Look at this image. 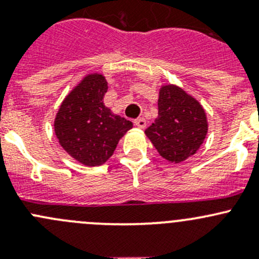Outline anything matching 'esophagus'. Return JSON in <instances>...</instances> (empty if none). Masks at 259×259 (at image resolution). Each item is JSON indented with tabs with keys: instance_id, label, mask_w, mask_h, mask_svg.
I'll return each instance as SVG.
<instances>
[{
	"instance_id": "1",
	"label": "esophagus",
	"mask_w": 259,
	"mask_h": 259,
	"mask_svg": "<svg viewBox=\"0 0 259 259\" xmlns=\"http://www.w3.org/2000/svg\"><path fill=\"white\" fill-rule=\"evenodd\" d=\"M134 124H135V126H138L139 129H144V127L146 126V121H145L144 117H138V119H135Z\"/></svg>"
}]
</instances>
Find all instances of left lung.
<instances>
[{
	"mask_svg": "<svg viewBox=\"0 0 259 259\" xmlns=\"http://www.w3.org/2000/svg\"><path fill=\"white\" fill-rule=\"evenodd\" d=\"M207 133V114L199 101L179 86H161L158 117L145 130L158 153L170 163H182L199 150Z\"/></svg>",
	"mask_w": 259,
	"mask_h": 259,
	"instance_id": "1",
	"label": "left lung"
}]
</instances>
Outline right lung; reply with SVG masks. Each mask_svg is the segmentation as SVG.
Listing matches in <instances>:
<instances>
[{"mask_svg":"<svg viewBox=\"0 0 259 259\" xmlns=\"http://www.w3.org/2000/svg\"><path fill=\"white\" fill-rule=\"evenodd\" d=\"M108 81L89 74L67 94L54 121L55 135L70 156L86 166H98L114 154L133 122L113 114L104 104Z\"/></svg>","mask_w":259,"mask_h":259,"instance_id":"obj_1","label":"right lung"}]
</instances>
